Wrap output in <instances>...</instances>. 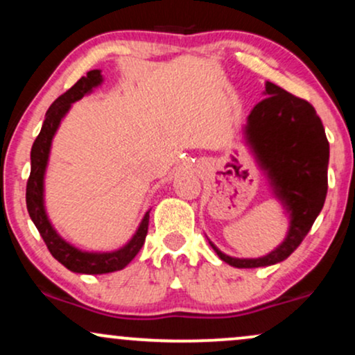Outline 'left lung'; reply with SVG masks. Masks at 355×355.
<instances>
[{
    "label": "left lung",
    "mask_w": 355,
    "mask_h": 355,
    "mask_svg": "<svg viewBox=\"0 0 355 355\" xmlns=\"http://www.w3.org/2000/svg\"><path fill=\"white\" fill-rule=\"evenodd\" d=\"M263 96L242 126V135L272 195L284 207L288 230L282 243L257 259L223 254L207 237L215 254L237 268L267 267L287 259L309 234L327 195L329 141L315 110L270 81H266Z\"/></svg>",
    "instance_id": "left-lung-1"
}]
</instances>
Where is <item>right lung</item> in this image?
Returning a JSON list of instances; mask_svg holds the SVG:
<instances>
[{"mask_svg": "<svg viewBox=\"0 0 355 355\" xmlns=\"http://www.w3.org/2000/svg\"><path fill=\"white\" fill-rule=\"evenodd\" d=\"M101 83H103L101 70H92L85 76H81L67 93H63L53 101L46 115H44L42 132H40L33 146H31V172L26 185L28 214H30L35 227L38 229L44 243H46L48 250L68 270L75 272V274L88 275H101L121 270L135 259V255L145 243L146 232H148L150 210H152L150 209L145 211L135 234L132 235V239L125 245L110 252L81 250L73 243L67 242L53 227L51 220L46 214V207H44V175H46L48 162H50L53 138L58 132L63 118L70 112L71 105L83 98V96L89 95V93H93V89L98 88Z\"/></svg>", "mask_w": 355, "mask_h": 355, "instance_id": "right-lung-1", "label": "right lung"}]
</instances>
